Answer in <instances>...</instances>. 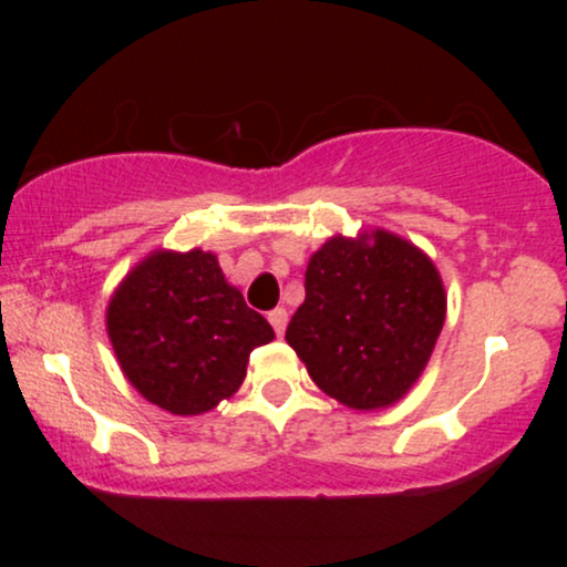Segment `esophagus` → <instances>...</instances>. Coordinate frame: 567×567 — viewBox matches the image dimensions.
<instances>
[{
	"label": "esophagus",
	"instance_id": "1",
	"mask_svg": "<svg viewBox=\"0 0 567 567\" xmlns=\"http://www.w3.org/2000/svg\"><path fill=\"white\" fill-rule=\"evenodd\" d=\"M269 322H271V328H275V333L282 336L285 328H288V311H285L282 306H279V309H271L269 311Z\"/></svg>",
	"mask_w": 567,
	"mask_h": 567
}]
</instances>
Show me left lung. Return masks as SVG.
<instances>
[{
    "instance_id": "1",
    "label": "left lung",
    "mask_w": 567,
    "mask_h": 567,
    "mask_svg": "<svg viewBox=\"0 0 567 567\" xmlns=\"http://www.w3.org/2000/svg\"><path fill=\"white\" fill-rule=\"evenodd\" d=\"M437 266L392 231L330 237L306 266V298L288 343L341 405H394L424 373L445 324Z\"/></svg>"
}]
</instances>
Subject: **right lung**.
Segmentation results:
<instances>
[{
    "label": "right lung",
    "instance_id": "1",
    "mask_svg": "<svg viewBox=\"0 0 567 567\" xmlns=\"http://www.w3.org/2000/svg\"><path fill=\"white\" fill-rule=\"evenodd\" d=\"M106 330L127 381L175 415L229 400L243 386L250 351L275 338L205 250L143 258L114 290Z\"/></svg>",
    "mask_w": 567,
    "mask_h": 567
}]
</instances>
